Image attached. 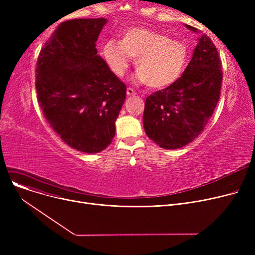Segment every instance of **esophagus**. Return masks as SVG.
Listing matches in <instances>:
<instances>
[{
	"label": "esophagus",
	"mask_w": 255,
	"mask_h": 255,
	"mask_svg": "<svg viewBox=\"0 0 255 255\" xmlns=\"http://www.w3.org/2000/svg\"><path fill=\"white\" fill-rule=\"evenodd\" d=\"M127 95L128 96H135L136 95V92L133 90V89H131V88H128L127 89Z\"/></svg>",
	"instance_id": "34e87169"
}]
</instances>
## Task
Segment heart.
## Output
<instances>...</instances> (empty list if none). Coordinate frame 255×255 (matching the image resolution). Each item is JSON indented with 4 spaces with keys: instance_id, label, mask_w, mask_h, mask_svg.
Returning a JSON list of instances; mask_svg holds the SVG:
<instances>
[{
    "instance_id": "obj_1",
    "label": "heart",
    "mask_w": 255,
    "mask_h": 255,
    "mask_svg": "<svg viewBox=\"0 0 255 255\" xmlns=\"http://www.w3.org/2000/svg\"><path fill=\"white\" fill-rule=\"evenodd\" d=\"M102 53L118 77L126 73L131 58L136 59L137 80L152 89L175 84L188 63V47L184 42L148 28L128 29L121 41L109 39L103 44Z\"/></svg>"
}]
</instances>
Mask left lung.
Wrapping results in <instances>:
<instances>
[{
    "label": "left lung",
    "instance_id": "8db88e82",
    "mask_svg": "<svg viewBox=\"0 0 255 255\" xmlns=\"http://www.w3.org/2000/svg\"><path fill=\"white\" fill-rule=\"evenodd\" d=\"M186 26L197 32L191 25ZM222 77L218 50L212 40L203 35L182 76L175 84L146 97L143 128L148 137L169 150L193 141L215 111Z\"/></svg>",
    "mask_w": 255,
    "mask_h": 255
}]
</instances>
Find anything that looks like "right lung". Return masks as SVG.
I'll use <instances>...</instances> for the list:
<instances>
[{"mask_svg":"<svg viewBox=\"0 0 255 255\" xmlns=\"http://www.w3.org/2000/svg\"><path fill=\"white\" fill-rule=\"evenodd\" d=\"M105 18L63 21L40 50L37 99L43 116L71 148L98 153L109 146L126 99V85L97 55Z\"/></svg>","mask_w":255,"mask_h":255,"instance_id":"add662e5","label":"right lung"}]
</instances>
